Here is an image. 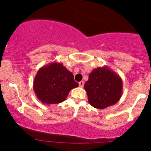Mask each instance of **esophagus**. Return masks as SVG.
<instances>
[{"mask_svg": "<svg viewBox=\"0 0 151 151\" xmlns=\"http://www.w3.org/2000/svg\"><path fill=\"white\" fill-rule=\"evenodd\" d=\"M84 81H80V82L79 83V85L80 87H83V86H84Z\"/></svg>", "mask_w": 151, "mask_h": 151, "instance_id": "1", "label": "esophagus"}]
</instances>
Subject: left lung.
I'll return each instance as SVG.
<instances>
[{
  "mask_svg": "<svg viewBox=\"0 0 151 151\" xmlns=\"http://www.w3.org/2000/svg\"><path fill=\"white\" fill-rule=\"evenodd\" d=\"M89 103L93 107L104 109L120 100L123 93L122 79L107 66L93 69L84 84Z\"/></svg>",
  "mask_w": 151,
  "mask_h": 151,
  "instance_id": "obj_1",
  "label": "left lung"
}]
</instances>
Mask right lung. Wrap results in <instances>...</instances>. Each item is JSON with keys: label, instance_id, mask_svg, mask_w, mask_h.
<instances>
[{"label": "right lung", "instance_id": "1", "mask_svg": "<svg viewBox=\"0 0 151 151\" xmlns=\"http://www.w3.org/2000/svg\"><path fill=\"white\" fill-rule=\"evenodd\" d=\"M79 84L62 63L54 62L40 68L33 81V89L38 99L47 105L64 101L71 89Z\"/></svg>", "mask_w": 151, "mask_h": 151}]
</instances>
